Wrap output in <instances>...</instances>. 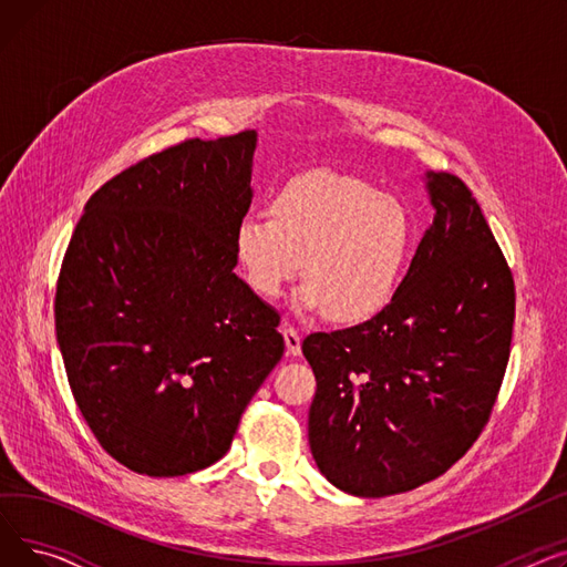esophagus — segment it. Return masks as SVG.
Instances as JSON below:
<instances>
[{"label":"esophagus","instance_id":"esophagus-1","mask_svg":"<svg viewBox=\"0 0 567 567\" xmlns=\"http://www.w3.org/2000/svg\"><path fill=\"white\" fill-rule=\"evenodd\" d=\"M282 336H285L287 351H289L291 355H299V353H301V336H299V331H296L293 326H287V329L282 331Z\"/></svg>","mask_w":567,"mask_h":567}]
</instances>
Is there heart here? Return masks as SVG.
Instances as JSON below:
<instances>
[{"label": "heart", "mask_w": 567, "mask_h": 567, "mask_svg": "<svg viewBox=\"0 0 567 567\" xmlns=\"http://www.w3.org/2000/svg\"><path fill=\"white\" fill-rule=\"evenodd\" d=\"M231 246L246 282L276 299L299 276L293 306L359 323L395 299L413 246L406 206L349 174L315 169L274 195L271 216L236 223Z\"/></svg>", "instance_id": "1"}]
</instances>
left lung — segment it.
<instances>
[{
  "mask_svg": "<svg viewBox=\"0 0 567 567\" xmlns=\"http://www.w3.org/2000/svg\"><path fill=\"white\" fill-rule=\"evenodd\" d=\"M434 220L395 299L370 321L312 333V457L338 489L379 498L449 471L478 439L511 355L515 282L478 202L425 172Z\"/></svg>",
  "mask_w": 567,
  "mask_h": 567,
  "instance_id": "obj_1",
  "label": "left lung"
}]
</instances>
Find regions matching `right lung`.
<instances>
[{"label":"right lung","mask_w":567,"mask_h":567,"mask_svg":"<svg viewBox=\"0 0 567 567\" xmlns=\"http://www.w3.org/2000/svg\"><path fill=\"white\" fill-rule=\"evenodd\" d=\"M257 133L188 140L116 174L84 206L54 329L78 409L135 473L218 462L282 359L280 315L234 274Z\"/></svg>","instance_id":"add662e5"}]
</instances>
